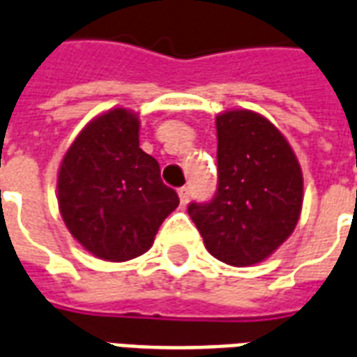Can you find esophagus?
Here are the masks:
<instances>
[{"mask_svg": "<svg viewBox=\"0 0 357 357\" xmlns=\"http://www.w3.org/2000/svg\"><path fill=\"white\" fill-rule=\"evenodd\" d=\"M178 195H179V200H181V206H185V204L189 202V195H190L189 187H179Z\"/></svg>", "mask_w": 357, "mask_h": 357, "instance_id": "34e87169", "label": "esophagus"}]
</instances>
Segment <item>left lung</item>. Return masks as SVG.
<instances>
[{
	"instance_id": "left-lung-1",
	"label": "left lung",
	"mask_w": 357,
	"mask_h": 357,
	"mask_svg": "<svg viewBox=\"0 0 357 357\" xmlns=\"http://www.w3.org/2000/svg\"><path fill=\"white\" fill-rule=\"evenodd\" d=\"M303 176L284 136L249 110L217 116V190L187 211L206 249L230 266L268 258L298 225Z\"/></svg>"
}]
</instances>
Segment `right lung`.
<instances>
[{"label": "right lung", "mask_w": 357, "mask_h": 357, "mask_svg": "<svg viewBox=\"0 0 357 357\" xmlns=\"http://www.w3.org/2000/svg\"><path fill=\"white\" fill-rule=\"evenodd\" d=\"M138 129L125 108L102 114L76 136L59 168L65 225L91 255L110 262L148 251L179 204L160 179L159 162L138 146Z\"/></svg>", "instance_id": "obj_1"}]
</instances>
